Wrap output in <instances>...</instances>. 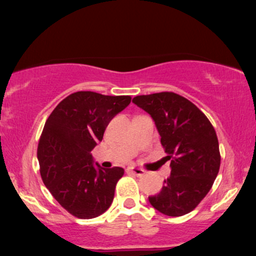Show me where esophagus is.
Listing matches in <instances>:
<instances>
[{
    "instance_id": "obj_1",
    "label": "esophagus",
    "mask_w": 256,
    "mask_h": 256,
    "mask_svg": "<svg viewBox=\"0 0 256 256\" xmlns=\"http://www.w3.org/2000/svg\"><path fill=\"white\" fill-rule=\"evenodd\" d=\"M128 172L131 173V174H134V176H138V177H142V176L146 174V171L142 168H138V167H134V166H130L128 168Z\"/></svg>"
}]
</instances>
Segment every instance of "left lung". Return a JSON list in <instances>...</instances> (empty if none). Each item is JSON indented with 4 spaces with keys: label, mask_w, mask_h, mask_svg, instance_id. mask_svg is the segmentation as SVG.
<instances>
[{
    "label": "left lung",
    "mask_w": 256,
    "mask_h": 256,
    "mask_svg": "<svg viewBox=\"0 0 256 256\" xmlns=\"http://www.w3.org/2000/svg\"><path fill=\"white\" fill-rule=\"evenodd\" d=\"M132 102L154 119L165 158L171 160V176L149 202L168 216L190 213L206 198L219 172V142L213 125L192 102L171 91L136 96Z\"/></svg>",
    "instance_id": "1"
}]
</instances>
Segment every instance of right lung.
<instances>
[{
    "mask_svg": "<svg viewBox=\"0 0 256 256\" xmlns=\"http://www.w3.org/2000/svg\"><path fill=\"white\" fill-rule=\"evenodd\" d=\"M131 96L77 91L52 112L37 148L40 177L60 206L76 218L91 219L110 207L122 167L96 168L91 150L101 142L114 116Z\"/></svg>",
    "mask_w": 256,
    "mask_h": 256,
    "instance_id": "right-lung-1",
    "label": "right lung"
}]
</instances>
